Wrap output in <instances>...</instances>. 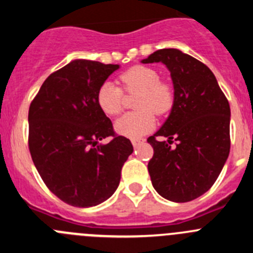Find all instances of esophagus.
Wrapping results in <instances>:
<instances>
[{
	"mask_svg": "<svg viewBox=\"0 0 253 253\" xmlns=\"http://www.w3.org/2000/svg\"><path fill=\"white\" fill-rule=\"evenodd\" d=\"M143 142H144V139H133L131 140V144H133L134 148H137V147H139Z\"/></svg>",
	"mask_w": 253,
	"mask_h": 253,
	"instance_id": "esophagus-1",
	"label": "esophagus"
}]
</instances>
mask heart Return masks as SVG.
Here are the masks:
<instances>
[{"mask_svg": "<svg viewBox=\"0 0 253 253\" xmlns=\"http://www.w3.org/2000/svg\"><path fill=\"white\" fill-rule=\"evenodd\" d=\"M123 88L128 93L138 92L135 106L140 109L125 114L115 124V130L124 137L138 139L149 133L156 125L157 115L169 113L173 106L175 93L171 84L160 80V73L152 67L135 66L119 77ZM97 105L106 115L115 116L124 107V93L118 84L106 81L99 87L96 95Z\"/></svg>", "mask_w": 253, "mask_h": 253, "instance_id": "b5f03b06", "label": "heart"}]
</instances>
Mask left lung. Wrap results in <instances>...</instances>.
I'll return each instance as SVG.
<instances>
[{
    "instance_id": "1",
    "label": "left lung",
    "mask_w": 253,
    "mask_h": 253,
    "mask_svg": "<svg viewBox=\"0 0 253 253\" xmlns=\"http://www.w3.org/2000/svg\"><path fill=\"white\" fill-rule=\"evenodd\" d=\"M163 63L175 101L169 118L147 139L153 147L148 171L153 187L169 202L186 203L213 186L231 149V107L213 72L178 49L154 51L142 63ZM157 136L167 141L160 142ZM176 147L170 148L173 139Z\"/></svg>"
}]
</instances>
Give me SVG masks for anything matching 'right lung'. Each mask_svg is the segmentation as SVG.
<instances>
[{"label": "right lung", "instance_id": "obj_1", "mask_svg": "<svg viewBox=\"0 0 253 253\" xmlns=\"http://www.w3.org/2000/svg\"><path fill=\"white\" fill-rule=\"evenodd\" d=\"M116 69L119 64L72 60L46 78L29 109L33 162L51 193L72 207H95L110 198L133 153L130 140L116 137L96 100ZM107 136L114 138L101 143Z\"/></svg>", "mask_w": 253, "mask_h": 253}]
</instances>
